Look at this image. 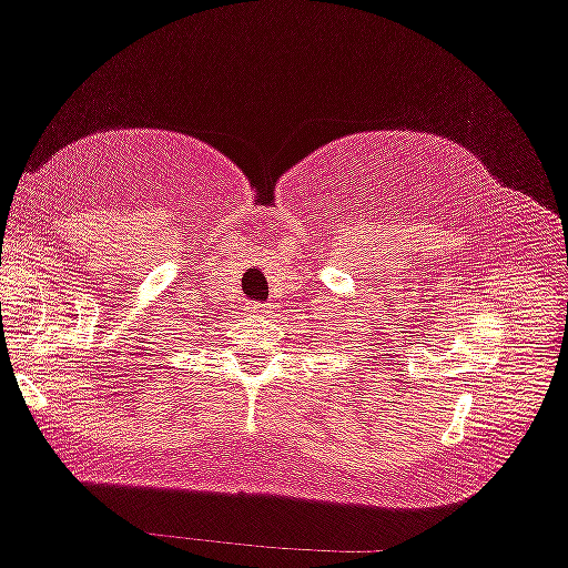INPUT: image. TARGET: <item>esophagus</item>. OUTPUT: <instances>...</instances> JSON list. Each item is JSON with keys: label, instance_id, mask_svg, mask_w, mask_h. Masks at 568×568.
Instances as JSON below:
<instances>
[{"label": "esophagus", "instance_id": "esophagus-1", "mask_svg": "<svg viewBox=\"0 0 568 568\" xmlns=\"http://www.w3.org/2000/svg\"><path fill=\"white\" fill-rule=\"evenodd\" d=\"M250 311H253L255 315H261V318H265V315L273 313L271 305H267V303H253V305H250Z\"/></svg>", "mask_w": 568, "mask_h": 568}]
</instances>
